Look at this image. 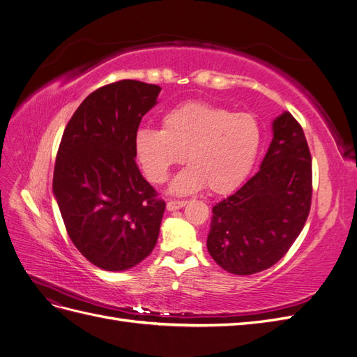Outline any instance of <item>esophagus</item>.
<instances>
[{"instance_id":"1","label":"esophagus","mask_w":357,"mask_h":357,"mask_svg":"<svg viewBox=\"0 0 357 357\" xmlns=\"http://www.w3.org/2000/svg\"><path fill=\"white\" fill-rule=\"evenodd\" d=\"M186 204H188L186 201H169L167 204V210L168 211H176V210H180V208L185 207Z\"/></svg>"}]
</instances>
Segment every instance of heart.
<instances>
[{
	"label": "heart",
	"instance_id": "b5f03b06",
	"mask_svg": "<svg viewBox=\"0 0 357 357\" xmlns=\"http://www.w3.org/2000/svg\"><path fill=\"white\" fill-rule=\"evenodd\" d=\"M262 146V126L252 113H232L207 102H186L162 117V129L142 128L135 153L146 176L164 183L183 159L189 167L174 177L169 192L188 195L208 186L234 190L248 176Z\"/></svg>",
	"mask_w": 357,
	"mask_h": 357
}]
</instances>
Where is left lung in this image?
Instances as JSON below:
<instances>
[{
    "instance_id": "8db88e82",
    "label": "left lung",
    "mask_w": 357,
    "mask_h": 357,
    "mask_svg": "<svg viewBox=\"0 0 357 357\" xmlns=\"http://www.w3.org/2000/svg\"><path fill=\"white\" fill-rule=\"evenodd\" d=\"M311 155L289 112L273 121V142L256 174L213 207L207 248L215 264L236 275L277 264L307 222Z\"/></svg>"
}]
</instances>
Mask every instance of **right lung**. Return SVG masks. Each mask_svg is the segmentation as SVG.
<instances>
[{
	"mask_svg": "<svg viewBox=\"0 0 357 357\" xmlns=\"http://www.w3.org/2000/svg\"><path fill=\"white\" fill-rule=\"evenodd\" d=\"M160 88L121 80L92 92L63 131L53 197L77 250L105 271H126L156 245L165 202L135 164V134Z\"/></svg>",
	"mask_w": 357,
	"mask_h": 357,
	"instance_id": "add662e5",
	"label": "right lung"
}]
</instances>
